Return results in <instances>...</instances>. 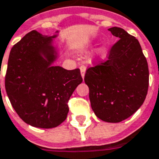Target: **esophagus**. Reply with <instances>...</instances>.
<instances>
[{"label": "esophagus", "instance_id": "34e87169", "mask_svg": "<svg viewBox=\"0 0 159 159\" xmlns=\"http://www.w3.org/2000/svg\"><path fill=\"white\" fill-rule=\"evenodd\" d=\"M80 70H81V74H82V76H83V77H84V75H85L86 66H84V65H81V66H80Z\"/></svg>", "mask_w": 159, "mask_h": 159}]
</instances>
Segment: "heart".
Segmentation results:
<instances>
[{"instance_id": "b5f03b06", "label": "heart", "mask_w": 159, "mask_h": 159, "mask_svg": "<svg viewBox=\"0 0 159 159\" xmlns=\"http://www.w3.org/2000/svg\"><path fill=\"white\" fill-rule=\"evenodd\" d=\"M105 55H106V50H105L104 48L101 49V50H99V52H98V56H99L100 58H103V57L105 56Z\"/></svg>"}]
</instances>
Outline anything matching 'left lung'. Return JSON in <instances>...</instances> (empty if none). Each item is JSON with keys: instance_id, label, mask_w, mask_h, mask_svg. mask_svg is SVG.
<instances>
[{"instance_id": "left-lung-1", "label": "left lung", "mask_w": 159, "mask_h": 159, "mask_svg": "<svg viewBox=\"0 0 159 159\" xmlns=\"http://www.w3.org/2000/svg\"><path fill=\"white\" fill-rule=\"evenodd\" d=\"M119 40L110 47L107 60L87 69L91 107L98 118L117 123L132 116L148 94V65L139 41L120 28L109 29Z\"/></svg>"}]
</instances>
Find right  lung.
Masks as SVG:
<instances>
[{"mask_svg": "<svg viewBox=\"0 0 159 159\" xmlns=\"http://www.w3.org/2000/svg\"><path fill=\"white\" fill-rule=\"evenodd\" d=\"M54 37L35 30L28 33L11 48L5 76L6 91L20 118L44 129L56 127L66 119L68 101L83 82L78 68L51 66L56 57Z\"/></svg>", "mask_w": 159, "mask_h": 159, "instance_id": "obj_1", "label": "right lung"}]
</instances>
